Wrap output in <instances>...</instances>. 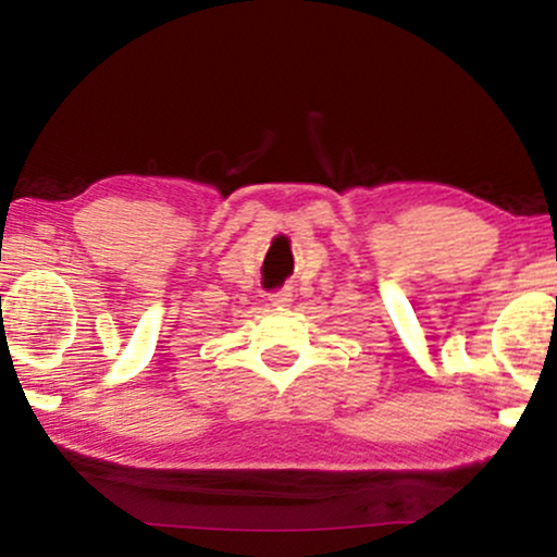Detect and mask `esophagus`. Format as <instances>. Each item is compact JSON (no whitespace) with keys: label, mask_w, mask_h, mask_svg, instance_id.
Returning a JSON list of instances; mask_svg holds the SVG:
<instances>
[{"label":"esophagus","mask_w":557,"mask_h":557,"mask_svg":"<svg viewBox=\"0 0 557 557\" xmlns=\"http://www.w3.org/2000/svg\"><path fill=\"white\" fill-rule=\"evenodd\" d=\"M269 301L273 304V307L284 309V307H288V304H292V292H288V288H278V292L269 294Z\"/></svg>","instance_id":"34e87169"}]
</instances>
